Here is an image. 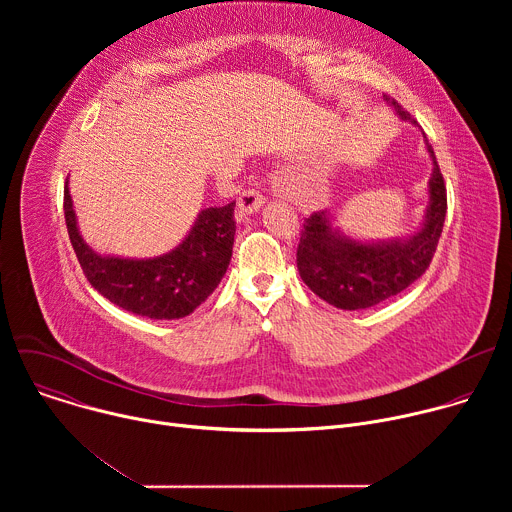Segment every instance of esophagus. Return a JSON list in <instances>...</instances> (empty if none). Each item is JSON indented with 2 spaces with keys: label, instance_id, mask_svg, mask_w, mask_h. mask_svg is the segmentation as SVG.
Here are the masks:
<instances>
[{
  "label": "esophagus",
  "instance_id": "esophagus-1",
  "mask_svg": "<svg viewBox=\"0 0 512 512\" xmlns=\"http://www.w3.org/2000/svg\"><path fill=\"white\" fill-rule=\"evenodd\" d=\"M263 202H265L263 194L255 188H249L239 196V210L241 214H253L263 206Z\"/></svg>",
  "mask_w": 512,
  "mask_h": 512
}]
</instances>
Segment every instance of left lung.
<instances>
[{
    "mask_svg": "<svg viewBox=\"0 0 512 512\" xmlns=\"http://www.w3.org/2000/svg\"><path fill=\"white\" fill-rule=\"evenodd\" d=\"M385 101L403 121L417 125L395 99L385 95ZM425 148L433 162V172L427 186L429 204L423 225L415 235L367 243L334 229L328 210L306 218L298 245V269L304 283L320 300L340 310L373 308L401 294L425 273L442 237L448 210L444 176L427 139Z\"/></svg>",
    "mask_w": 512,
    "mask_h": 512,
    "instance_id": "obj_1",
    "label": "left lung"
}]
</instances>
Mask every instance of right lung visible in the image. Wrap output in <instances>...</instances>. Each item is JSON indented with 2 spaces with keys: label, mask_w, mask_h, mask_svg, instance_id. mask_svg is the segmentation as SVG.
Listing matches in <instances>:
<instances>
[{
  "label": "right lung",
  "mask_w": 512,
  "mask_h": 512,
  "mask_svg": "<svg viewBox=\"0 0 512 512\" xmlns=\"http://www.w3.org/2000/svg\"><path fill=\"white\" fill-rule=\"evenodd\" d=\"M66 229L89 283L115 306L152 320L192 314L221 283L233 257L235 202L202 208L184 241L172 251L129 259L93 251L79 233L68 180L64 186Z\"/></svg>",
  "instance_id": "obj_1"
}]
</instances>
